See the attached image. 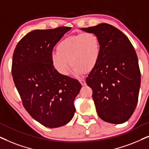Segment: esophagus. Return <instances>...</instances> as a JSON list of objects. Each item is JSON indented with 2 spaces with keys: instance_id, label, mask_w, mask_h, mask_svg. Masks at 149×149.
Here are the masks:
<instances>
[{
  "instance_id": "1",
  "label": "esophagus",
  "mask_w": 149,
  "mask_h": 149,
  "mask_svg": "<svg viewBox=\"0 0 149 149\" xmlns=\"http://www.w3.org/2000/svg\"><path fill=\"white\" fill-rule=\"evenodd\" d=\"M80 82L82 84V86H85L86 85V81H85V80H80Z\"/></svg>"
}]
</instances>
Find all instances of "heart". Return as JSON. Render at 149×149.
<instances>
[{
    "instance_id": "1",
    "label": "heart",
    "mask_w": 149,
    "mask_h": 149,
    "mask_svg": "<svg viewBox=\"0 0 149 149\" xmlns=\"http://www.w3.org/2000/svg\"><path fill=\"white\" fill-rule=\"evenodd\" d=\"M56 49L57 52L51 54V62L54 68L64 76L69 75L70 65L76 75L93 71L102 54L100 39L91 32L66 37L58 43Z\"/></svg>"
}]
</instances>
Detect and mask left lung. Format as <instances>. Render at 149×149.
Wrapping results in <instances>:
<instances>
[{"mask_svg": "<svg viewBox=\"0 0 149 149\" xmlns=\"http://www.w3.org/2000/svg\"><path fill=\"white\" fill-rule=\"evenodd\" d=\"M81 30L95 33L102 45L100 61L86 79L98 116L110 123H123L136 109L140 87L134 47L124 33L108 24Z\"/></svg>", "mask_w": 149, "mask_h": 149, "instance_id": "8db88e82", "label": "left lung"}]
</instances>
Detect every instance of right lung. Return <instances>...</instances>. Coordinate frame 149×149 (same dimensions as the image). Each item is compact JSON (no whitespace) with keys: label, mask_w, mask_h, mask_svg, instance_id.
I'll list each match as a JSON object with an SVG mask.
<instances>
[{"label":"right lung","mask_w":149,"mask_h":149,"mask_svg":"<svg viewBox=\"0 0 149 149\" xmlns=\"http://www.w3.org/2000/svg\"><path fill=\"white\" fill-rule=\"evenodd\" d=\"M71 27L35 30L19 41L13 55L12 73L23 106L43 126L56 128L72 119L73 101L82 85L61 75L52 66L54 45Z\"/></svg>","instance_id":"obj_1"}]
</instances>
